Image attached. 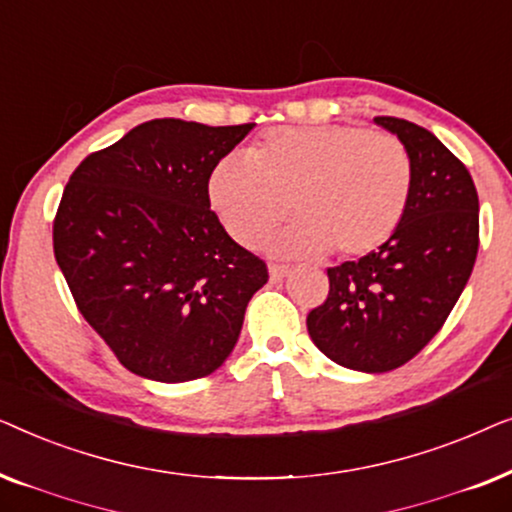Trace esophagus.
<instances>
[{"label": "esophagus", "instance_id": "obj_1", "mask_svg": "<svg viewBox=\"0 0 512 512\" xmlns=\"http://www.w3.org/2000/svg\"><path fill=\"white\" fill-rule=\"evenodd\" d=\"M286 275H289V265L270 263V279H272V282H279V279H284Z\"/></svg>", "mask_w": 512, "mask_h": 512}]
</instances>
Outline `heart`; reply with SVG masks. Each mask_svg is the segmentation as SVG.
Listing matches in <instances>:
<instances>
[{
    "label": "heart",
    "instance_id": "b5f03b06",
    "mask_svg": "<svg viewBox=\"0 0 512 512\" xmlns=\"http://www.w3.org/2000/svg\"><path fill=\"white\" fill-rule=\"evenodd\" d=\"M412 193V158L396 135L359 125H282L214 165L207 198L221 226L254 247L291 212L272 251L314 258L363 256L401 226Z\"/></svg>",
    "mask_w": 512,
    "mask_h": 512
}]
</instances>
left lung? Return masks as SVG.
<instances>
[{"label":"left lung","mask_w":512,"mask_h":512,"mask_svg":"<svg viewBox=\"0 0 512 512\" xmlns=\"http://www.w3.org/2000/svg\"><path fill=\"white\" fill-rule=\"evenodd\" d=\"M412 158L401 226L377 251L328 268V296L307 314L314 345L340 366L387 373L443 328L480 244L478 191L466 165L422 125L377 116Z\"/></svg>","instance_id":"left-lung-1"}]
</instances>
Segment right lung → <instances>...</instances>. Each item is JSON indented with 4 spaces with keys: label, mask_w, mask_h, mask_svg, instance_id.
Masks as SVG:
<instances>
[{
    "label": "right lung",
    "mask_w": 512,
    "mask_h": 512,
    "mask_svg": "<svg viewBox=\"0 0 512 512\" xmlns=\"http://www.w3.org/2000/svg\"><path fill=\"white\" fill-rule=\"evenodd\" d=\"M254 123L156 118L93 151L69 177L53 254L83 319L130 373L212 375L240 338L268 265L212 212L209 174Z\"/></svg>",
    "instance_id": "add662e5"
}]
</instances>
